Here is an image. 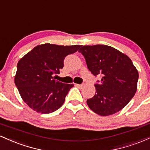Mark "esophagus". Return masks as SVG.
<instances>
[{"mask_svg": "<svg viewBox=\"0 0 150 150\" xmlns=\"http://www.w3.org/2000/svg\"><path fill=\"white\" fill-rule=\"evenodd\" d=\"M75 85L78 87H83V85H79V84H75Z\"/></svg>", "mask_w": 150, "mask_h": 150, "instance_id": "esophagus-1", "label": "esophagus"}]
</instances>
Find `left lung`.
Returning a JSON list of instances; mask_svg holds the SVG:
<instances>
[{
  "label": "left lung",
  "instance_id": "obj_1",
  "mask_svg": "<svg viewBox=\"0 0 150 150\" xmlns=\"http://www.w3.org/2000/svg\"><path fill=\"white\" fill-rule=\"evenodd\" d=\"M78 51L91 73L101 76L94 85V96L87 100L89 108L103 116L120 111L137 91L139 75L130 58L111 46L100 44L82 46Z\"/></svg>",
  "mask_w": 150,
  "mask_h": 150
}]
</instances>
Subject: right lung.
<instances>
[{
	"label": "right lung",
	"mask_w": 150,
	"mask_h": 150,
	"mask_svg": "<svg viewBox=\"0 0 150 150\" xmlns=\"http://www.w3.org/2000/svg\"><path fill=\"white\" fill-rule=\"evenodd\" d=\"M80 45L37 46L19 61L15 83L23 101L38 113H50L63 104L73 84L55 80L68 55L76 52Z\"/></svg>",
	"instance_id": "add662e5"
}]
</instances>
